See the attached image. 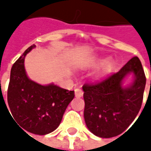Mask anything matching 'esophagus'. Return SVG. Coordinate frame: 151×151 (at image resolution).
<instances>
[{
	"instance_id": "1",
	"label": "esophagus",
	"mask_w": 151,
	"mask_h": 151,
	"mask_svg": "<svg viewBox=\"0 0 151 151\" xmlns=\"http://www.w3.org/2000/svg\"><path fill=\"white\" fill-rule=\"evenodd\" d=\"M74 92H75V96L77 98H80V97H82L83 96V91L81 90V89H79V88H76L75 90H74Z\"/></svg>"
}]
</instances>
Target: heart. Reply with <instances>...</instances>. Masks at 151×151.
Returning a JSON list of instances; mask_svg holds the SVG:
<instances>
[{
  "label": "heart",
  "mask_w": 151,
  "mask_h": 151,
  "mask_svg": "<svg viewBox=\"0 0 151 151\" xmlns=\"http://www.w3.org/2000/svg\"><path fill=\"white\" fill-rule=\"evenodd\" d=\"M101 68L100 69V71L97 73L96 74V78H102L105 75H106L107 73H109L113 68L114 67V61L112 60V59H109V60H106V58H98L94 61H93L92 63H90L88 65L89 66H97V65H102Z\"/></svg>",
  "instance_id": "obj_1"
}]
</instances>
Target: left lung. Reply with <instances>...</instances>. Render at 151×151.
Instances as JSON below:
<instances>
[{
    "instance_id": "left-lung-1",
    "label": "left lung",
    "mask_w": 151,
    "mask_h": 151,
    "mask_svg": "<svg viewBox=\"0 0 151 151\" xmlns=\"http://www.w3.org/2000/svg\"><path fill=\"white\" fill-rule=\"evenodd\" d=\"M131 74L132 82L124 86V79ZM145 85L144 71L137 57L101 83L84 85V118L88 129L102 138L124 132L140 111Z\"/></svg>"
}]
</instances>
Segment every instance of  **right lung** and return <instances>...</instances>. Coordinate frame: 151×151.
<instances>
[{
    "label": "right lung",
    "instance_id": "add662e5",
    "mask_svg": "<svg viewBox=\"0 0 151 151\" xmlns=\"http://www.w3.org/2000/svg\"><path fill=\"white\" fill-rule=\"evenodd\" d=\"M35 47V45L29 47L11 68L8 88L9 112L24 132L46 135L59 126L67 106L74 98V91L53 83L41 85L28 77L24 58Z\"/></svg>",
    "mask_w": 151,
    "mask_h": 151
}]
</instances>
